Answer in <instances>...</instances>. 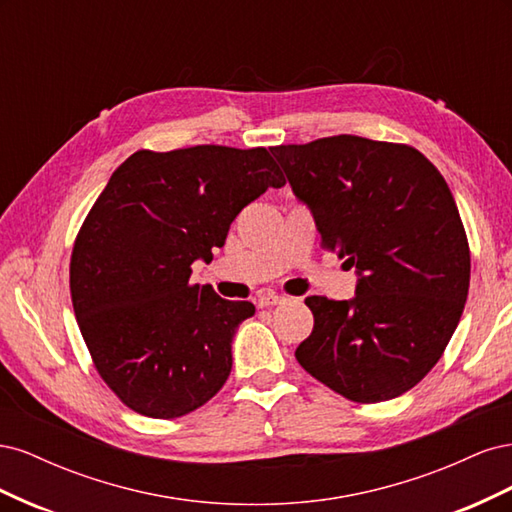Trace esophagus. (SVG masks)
Listing matches in <instances>:
<instances>
[{"instance_id":"1","label":"esophagus","mask_w":512,"mask_h":512,"mask_svg":"<svg viewBox=\"0 0 512 512\" xmlns=\"http://www.w3.org/2000/svg\"><path fill=\"white\" fill-rule=\"evenodd\" d=\"M286 299L284 297H277V294H262V297L256 299L258 307H273V305H280L284 303Z\"/></svg>"}]
</instances>
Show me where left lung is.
<instances>
[{
  "instance_id": "8db88e82",
  "label": "left lung",
  "mask_w": 512,
  "mask_h": 512,
  "mask_svg": "<svg viewBox=\"0 0 512 512\" xmlns=\"http://www.w3.org/2000/svg\"><path fill=\"white\" fill-rule=\"evenodd\" d=\"M271 153L307 207L324 250L359 273L356 297H307L314 329L297 361L359 404L421 382L457 329L470 245L440 170L404 143L339 134Z\"/></svg>"
}]
</instances>
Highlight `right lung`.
<instances>
[{"label":"right lung","instance_id":"obj_1","mask_svg":"<svg viewBox=\"0 0 512 512\" xmlns=\"http://www.w3.org/2000/svg\"><path fill=\"white\" fill-rule=\"evenodd\" d=\"M284 183L265 147L224 145L141 149L108 179L72 247L70 294L91 361L130 410L179 418L222 389L232 337L256 309L192 284V262Z\"/></svg>","mask_w":512,"mask_h":512}]
</instances>
